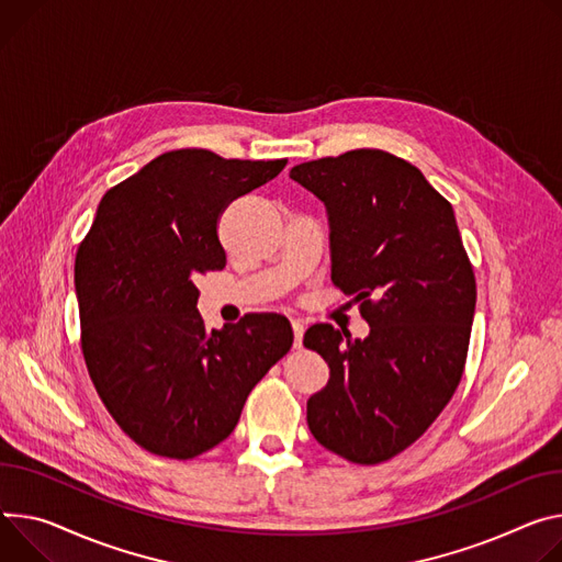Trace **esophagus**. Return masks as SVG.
Returning a JSON list of instances; mask_svg holds the SVG:
<instances>
[{"label":"esophagus","mask_w":562,"mask_h":562,"mask_svg":"<svg viewBox=\"0 0 562 562\" xmlns=\"http://www.w3.org/2000/svg\"><path fill=\"white\" fill-rule=\"evenodd\" d=\"M291 327H293V345L300 347L302 345V336H304V323L302 321H293Z\"/></svg>","instance_id":"1"}]
</instances>
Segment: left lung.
Here are the masks:
<instances>
[{"instance_id":"1","label":"left lung","mask_w":562,"mask_h":562,"mask_svg":"<svg viewBox=\"0 0 562 562\" xmlns=\"http://www.w3.org/2000/svg\"><path fill=\"white\" fill-rule=\"evenodd\" d=\"M289 177L325 203L331 280L370 325L363 340L327 323L304 334L329 366L307 424L327 450L379 464L415 443L462 381L473 267L450 203L390 151L351 149Z\"/></svg>"}]
</instances>
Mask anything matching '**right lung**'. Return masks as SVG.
<instances>
[{
	"label": "right lung",
	"mask_w": 562,
	"mask_h": 562,
	"mask_svg": "<svg viewBox=\"0 0 562 562\" xmlns=\"http://www.w3.org/2000/svg\"><path fill=\"white\" fill-rule=\"evenodd\" d=\"M284 166L175 149L98 203L76 255L82 353L110 415L149 452L192 459L224 441L293 342L280 314L206 329L194 284L226 267L222 211Z\"/></svg>",
	"instance_id": "right-lung-1"
}]
</instances>
